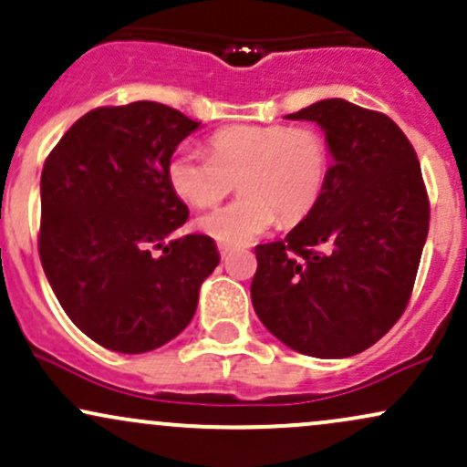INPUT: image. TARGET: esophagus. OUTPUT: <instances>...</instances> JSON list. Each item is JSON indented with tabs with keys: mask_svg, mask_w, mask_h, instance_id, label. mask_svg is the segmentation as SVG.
Instances as JSON below:
<instances>
[{
	"mask_svg": "<svg viewBox=\"0 0 467 467\" xmlns=\"http://www.w3.org/2000/svg\"><path fill=\"white\" fill-rule=\"evenodd\" d=\"M218 251H221V257H223V260H227V257L232 255V249H229V246H224V244L218 246Z\"/></svg>",
	"mask_w": 467,
	"mask_h": 467,
	"instance_id": "1",
	"label": "esophagus"
}]
</instances>
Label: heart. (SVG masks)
Returning <instances> with one entry per match:
<instances>
[{
    "label": "heart",
    "mask_w": 467,
    "mask_h": 467,
    "mask_svg": "<svg viewBox=\"0 0 467 467\" xmlns=\"http://www.w3.org/2000/svg\"><path fill=\"white\" fill-rule=\"evenodd\" d=\"M212 155L179 148L168 161L170 188L194 207L232 192L240 199L202 213L196 227L224 246H246L275 227L304 221L330 177V146L312 126H229L210 140Z\"/></svg>",
    "instance_id": "heart-1"
}]
</instances>
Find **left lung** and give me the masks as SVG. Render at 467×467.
I'll list each match as a JSON object with an SVG mask.
<instances>
[{
    "label": "left lung",
    "mask_w": 467,
    "mask_h": 467,
    "mask_svg": "<svg viewBox=\"0 0 467 467\" xmlns=\"http://www.w3.org/2000/svg\"><path fill=\"white\" fill-rule=\"evenodd\" d=\"M286 119L319 124L330 177L319 205L284 240L255 246V315L315 358H348L380 341L407 308L431 207L413 146L385 113L343 98Z\"/></svg>",
    "instance_id": "1"
}]
</instances>
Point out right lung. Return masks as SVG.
<instances>
[{
	"mask_svg": "<svg viewBox=\"0 0 467 467\" xmlns=\"http://www.w3.org/2000/svg\"><path fill=\"white\" fill-rule=\"evenodd\" d=\"M199 126L148 100L93 109L43 166V271L74 326L113 352L144 354L179 337L221 262L210 235L172 238L188 207L170 188L168 161Z\"/></svg>",
	"mask_w": 467,
	"mask_h": 467,
	"instance_id": "add662e5",
	"label": "right lung"
}]
</instances>
